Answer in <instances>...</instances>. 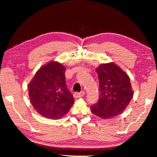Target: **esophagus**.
<instances>
[{"mask_svg":"<svg viewBox=\"0 0 157 157\" xmlns=\"http://www.w3.org/2000/svg\"><path fill=\"white\" fill-rule=\"evenodd\" d=\"M85 93L84 91H82L81 93H75L73 94V96L75 98H81V97H83Z\"/></svg>","mask_w":157,"mask_h":157,"instance_id":"obj_1","label":"esophagus"}]
</instances>
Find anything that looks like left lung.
<instances>
[{
	"label": "left lung",
	"instance_id": "1",
	"mask_svg": "<svg viewBox=\"0 0 157 157\" xmlns=\"http://www.w3.org/2000/svg\"><path fill=\"white\" fill-rule=\"evenodd\" d=\"M99 80V98L90 107L99 118L108 119L120 115L134 95L130 78L114 62L101 64L96 69Z\"/></svg>",
	"mask_w": 157,
	"mask_h": 157
}]
</instances>
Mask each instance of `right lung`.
Masks as SVG:
<instances>
[{
	"label": "right lung",
	"mask_w": 157,
	"mask_h": 157,
	"mask_svg": "<svg viewBox=\"0 0 157 157\" xmlns=\"http://www.w3.org/2000/svg\"><path fill=\"white\" fill-rule=\"evenodd\" d=\"M66 68L57 61L42 66L28 84L30 101L36 112L51 119H58L74 104L65 81Z\"/></svg>",
	"instance_id": "obj_1"
}]
</instances>
